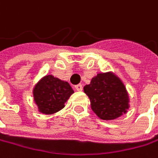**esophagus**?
<instances>
[{
    "mask_svg": "<svg viewBox=\"0 0 158 158\" xmlns=\"http://www.w3.org/2000/svg\"><path fill=\"white\" fill-rule=\"evenodd\" d=\"M75 89H76L77 91H78V92H81V91H82V89H83V87H82V85H81V84H77V85H76V86H75Z\"/></svg>",
    "mask_w": 158,
    "mask_h": 158,
    "instance_id": "esophagus-1",
    "label": "esophagus"
}]
</instances>
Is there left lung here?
I'll list each match as a JSON object with an SVG mask.
<instances>
[{"label":"left lung","mask_w":158,"mask_h":158,"mask_svg":"<svg viewBox=\"0 0 158 158\" xmlns=\"http://www.w3.org/2000/svg\"><path fill=\"white\" fill-rule=\"evenodd\" d=\"M83 89L90 98L93 111L101 119H116L126 114L130 108L127 89L113 72L98 73Z\"/></svg>","instance_id":"obj_1"}]
</instances>
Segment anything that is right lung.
I'll list each match as a JSON object with an SVG mask.
<instances>
[{
    "instance_id": "1",
    "label": "right lung",
    "mask_w": 158,
    "mask_h": 158,
    "mask_svg": "<svg viewBox=\"0 0 158 158\" xmlns=\"http://www.w3.org/2000/svg\"><path fill=\"white\" fill-rule=\"evenodd\" d=\"M32 94L39 112L52 115L64 107L74 91L67 81L52 75H46L35 84Z\"/></svg>"
}]
</instances>
